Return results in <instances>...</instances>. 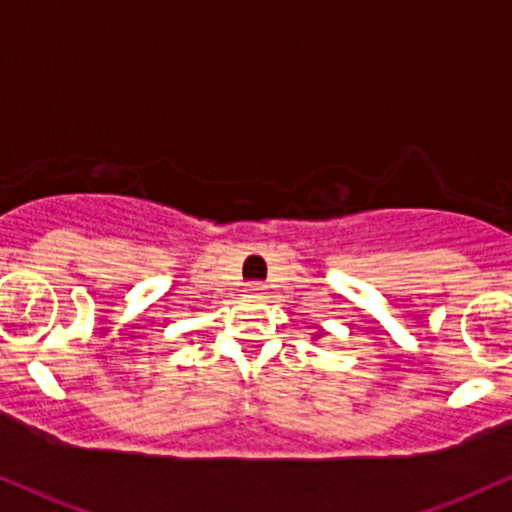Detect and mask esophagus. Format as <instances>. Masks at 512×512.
<instances>
[{
  "label": "esophagus",
  "instance_id": "obj_1",
  "mask_svg": "<svg viewBox=\"0 0 512 512\" xmlns=\"http://www.w3.org/2000/svg\"><path fill=\"white\" fill-rule=\"evenodd\" d=\"M248 298H252V300L264 298V286H262V283H257V281L250 283V286H248Z\"/></svg>",
  "mask_w": 512,
  "mask_h": 512
}]
</instances>
